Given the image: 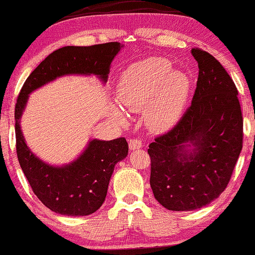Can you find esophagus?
Returning <instances> with one entry per match:
<instances>
[{"label": "esophagus", "mask_w": 255, "mask_h": 255, "mask_svg": "<svg viewBox=\"0 0 255 255\" xmlns=\"http://www.w3.org/2000/svg\"><path fill=\"white\" fill-rule=\"evenodd\" d=\"M143 143L141 140H137V138H133V140L129 141V149L130 150H135V149H140L142 148Z\"/></svg>", "instance_id": "obj_1"}]
</instances>
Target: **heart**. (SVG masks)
Segmentation results:
<instances>
[{
    "mask_svg": "<svg viewBox=\"0 0 255 255\" xmlns=\"http://www.w3.org/2000/svg\"><path fill=\"white\" fill-rule=\"evenodd\" d=\"M191 88L188 75L173 70L170 61L149 57L131 64L122 73L118 98L128 111L146 112L148 126L156 133H163L180 120ZM113 114L119 121H125L121 109L114 107Z\"/></svg>",
    "mask_w": 255,
    "mask_h": 255,
    "instance_id": "heart-1",
    "label": "heart"
}]
</instances>
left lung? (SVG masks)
Here are the masks:
<instances>
[{
    "mask_svg": "<svg viewBox=\"0 0 255 255\" xmlns=\"http://www.w3.org/2000/svg\"><path fill=\"white\" fill-rule=\"evenodd\" d=\"M199 76L191 107L149 144L150 187L169 211H194L225 191L243 149L238 89L221 63L193 48Z\"/></svg>",
    "mask_w": 255,
    "mask_h": 255,
    "instance_id": "8db88e82",
    "label": "left lung"
}]
</instances>
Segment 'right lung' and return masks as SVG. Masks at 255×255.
Returning a JSON list of instances; mask_svg holds the SVG:
<instances>
[{
	"label": "right lung",
	"instance_id": "right-lung-1",
	"mask_svg": "<svg viewBox=\"0 0 255 255\" xmlns=\"http://www.w3.org/2000/svg\"><path fill=\"white\" fill-rule=\"evenodd\" d=\"M122 47L119 42H108L89 47L60 48L34 69L18 95L15 107L18 162L35 195L55 213L85 217L98 211L107 195L115 165L128 155V143L125 137L111 141L93 138L72 162L62 166L49 165L30 150L22 134L21 118L29 94L66 75H95L106 83L112 61Z\"/></svg>",
	"mask_w": 255,
	"mask_h": 255
}]
</instances>
